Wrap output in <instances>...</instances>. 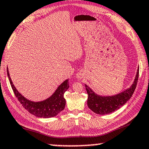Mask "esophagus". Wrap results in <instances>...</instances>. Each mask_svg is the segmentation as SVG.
Wrapping results in <instances>:
<instances>
[{
    "instance_id": "34e87169",
    "label": "esophagus",
    "mask_w": 149,
    "mask_h": 149,
    "mask_svg": "<svg viewBox=\"0 0 149 149\" xmlns=\"http://www.w3.org/2000/svg\"><path fill=\"white\" fill-rule=\"evenodd\" d=\"M82 76H83V74H82V73H78V74H77V78L78 79H82Z\"/></svg>"
}]
</instances>
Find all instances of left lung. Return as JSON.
<instances>
[{
	"instance_id": "8db88e82",
	"label": "left lung",
	"mask_w": 149,
	"mask_h": 149,
	"mask_svg": "<svg viewBox=\"0 0 149 149\" xmlns=\"http://www.w3.org/2000/svg\"><path fill=\"white\" fill-rule=\"evenodd\" d=\"M139 77V67L135 76L134 82L131 86L121 93L111 95L102 96L97 95L92 91L91 88L85 84V88L88 93L87 104L92 111L97 114L105 115L114 112L125 105L129 100L136 88Z\"/></svg>"
}]
</instances>
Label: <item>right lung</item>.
Here are the masks:
<instances>
[{"mask_svg": "<svg viewBox=\"0 0 149 149\" xmlns=\"http://www.w3.org/2000/svg\"><path fill=\"white\" fill-rule=\"evenodd\" d=\"M7 72L9 82L15 95L18 98L20 104H22L24 108L30 113L38 118H49L56 116L65 109L66 100L64 97V94L69 87L68 79L64 81L58 86L52 96L43 101L33 102L25 98L18 91V90L13 84L12 79L9 76L8 68L7 69Z\"/></svg>", "mask_w": 149, "mask_h": 149, "instance_id": "1", "label": "right lung"}]
</instances>
